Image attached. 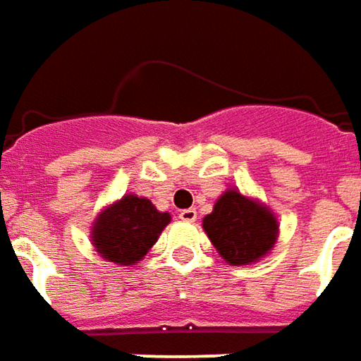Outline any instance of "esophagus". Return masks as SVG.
<instances>
[{"label":"esophagus","instance_id":"1","mask_svg":"<svg viewBox=\"0 0 361 361\" xmlns=\"http://www.w3.org/2000/svg\"><path fill=\"white\" fill-rule=\"evenodd\" d=\"M178 219L185 220V222H195V220H197V210H195V209H185V210H180V214H178Z\"/></svg>","mask_w":361,"mask_h":361}]
</instances>
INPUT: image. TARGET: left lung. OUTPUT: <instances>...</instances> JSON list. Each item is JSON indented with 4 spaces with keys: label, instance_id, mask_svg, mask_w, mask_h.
Here are the masks:
<instances>
[{
    "label": "left lung",
    "instance_id": "1",
    "mask_svg": "<svg viewBox=\"0 0 361 361\" xmlns=\"http://www.w3.org/2000/svg\"><path fill=\"white\" fill-rule=\"evenodd\" d=\"M202 228L219 254L232 266L260 260L274 248L278 220L274 212L254 198L231 188L214 202L202 220Z\"/></svg>",
    "mask_w": 361,
    "mask_h": 361
}]
</instances>
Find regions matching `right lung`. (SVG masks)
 <instances>
[{
    "label": "right lung",
    "instance_id": "add662e5",
    "mask_svg": "<svg viewBox=\"0 0 361 361\" xmlns=\"http://www.w3.org/2000/svg\"><path fill=\"white\" fill-rule=\"evenodd\" d=\"M169 222L171 214L159 212L149 198L125 195L97 216L91 240L105 260L129 266L151 250Z\"/></svg>",
    "mask_w": 361,
    "mask_h": 361
}]
</instances>
